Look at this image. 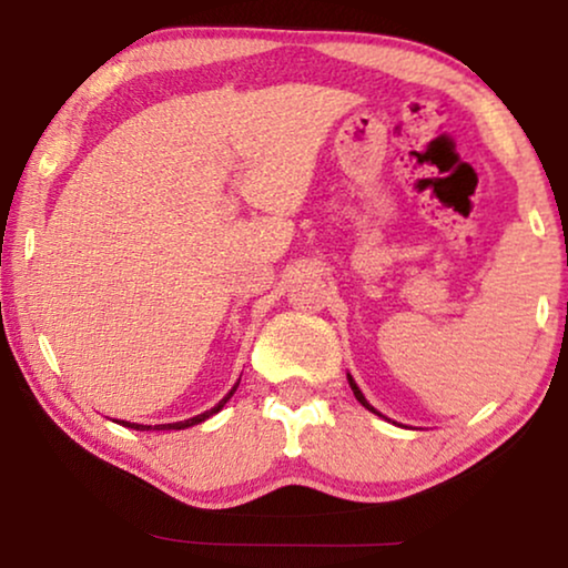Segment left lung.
<instances>
[{"instance_id":"obj_1","label":"left lung","mask_w":568,"mask_h":568,"mask_svg":"<svg viewBox=\"0 0 568 568\" xmlns=\"http://www.w3.org/2000/svg\"><path fill=\"white\" fill-rule=\"evenodd\" d=\"M348 385H352V390H354V398H356V400H359L364 408H367V410H372V414H377V410H375V408H372V406H369V403H367V398H364V395H362V390H359V387H356V383H354V379H352V375H348ZM377 416H383V414H377Z\"/></svg>"}]
</instances>
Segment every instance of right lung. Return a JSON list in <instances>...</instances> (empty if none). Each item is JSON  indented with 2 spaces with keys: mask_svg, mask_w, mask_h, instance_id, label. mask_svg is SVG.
<instances>
[{
  "mask_svg": "<svg viewBox=\"0 0 568 568\" xmlns=\"http://www.w3.org/2000/svg\"><path fill=\"white\" fill-rule=\"evenodd\" d=\"M240 385V383H237ZM237 385L235 387H232V390L227 393V395H224V398L220 400V403H216V406L212 408V410H206V414H199V416H193V418H185V422H175V424H158V426H154V429H189V426H196V424H201V422H206V418L209 416H214L216 414V410H222L224 408V403H227L230 398H232V393H235L237 390ZM121 426H129V429H136V432H152V426H146V424H131V422H119Z\"/></svg>",
  "mask_w": 568,
  "mask_h": 568,
  "instance_id": "right-lung-1",
  "label": "right lung"
}]
</instances>
